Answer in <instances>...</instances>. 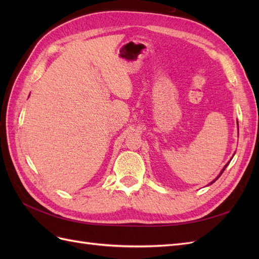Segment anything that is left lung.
<instances>
[{
	"mask_svg": "<svg viewBox=\"0 0 259 259\" xmlns=\"http://www.w3.org/2000/svg\"><path fill=\"white\" fill-rule=\"evenodd\" d=\"M229 163H230V162H228V163H227V164H226V165H225V167H224V168L222 169V171H221V174H219V175H218V176H217V177H216V178H215V179L213 180V182H211V183H210L209 185H211V184H213V183H215V182H216V180H217V179H218L219 177H221V175H222V174L224 173V170H225V168H226L227 166H228V164H229Z\"/></svg>",
	"mask_w": 259,
	"mask_h": 259,
	"instance_id": "left-lung-1",
	"label": "left lung"
}]
</instances>
